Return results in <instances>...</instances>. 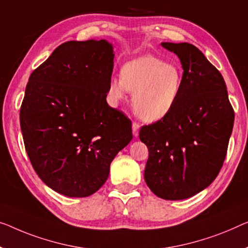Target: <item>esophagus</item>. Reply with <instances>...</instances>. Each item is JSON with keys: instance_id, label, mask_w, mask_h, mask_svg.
Masks as SVG:
<instances>
[{"instance_id": "34e87169", "label": "esophagus", "mask_w": 248, "mask_h": 248, "mask_svg": "<svg viewBox=\"0 0 248 248\" xmlns=\"http://www.w3.org/2000/svg\"><path fill=\"white\" fill-rule=\"evenodd\" d=\"M139 128H140L139 124L132 123V134H134L135 137H137V136L139 135Z\"/></svg>"}]
</instances>
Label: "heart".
<instances>
[{
  "instance_id": "heart-1",
  "label": "heart",
  "mask_w": 248,
  "mask_h": 248,
  "mask_svg": "<svg viewBox=\"0 0 248 248\" xmlns=\"http://www.w3.org/2000/svg\"><path fill=\"white\" fill-rule=\"evenodd\" d=\"M183 87V72L151 54L141 55L121 68L120 77L109 81L108 95L113 105L132 94V107L140 119L155 123L168 116L178 101Z\"/></svg>"
}]
</instances>
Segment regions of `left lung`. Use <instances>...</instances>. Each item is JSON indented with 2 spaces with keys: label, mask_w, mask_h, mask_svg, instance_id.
I'll return each instance as SVG.
<instances>
[{
  "label": "left lung",
  "mask_w": 248,
  "mask_h": 248,
  "mask_svg": "<svg viewBox=\"0 0 248 248\" xmlns=\"http://www.w3.org/2000/svg\"><path fill=\"white\" fill-rule=\"evenodd\" d=\"M182 62L183 87L171 112L142 125L139 138L149 151L145 180L153 193L180 201L204 190L223 167L234 125V110L223 76L189 43L162 42Z\"/></svg>",
  "instance_id": "left-lung-1"
}]
</instances>
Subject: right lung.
<instances>
[{"mask_svg": "<svg viewBox=\"0 0 248 248\" xmlns=\"http://www.w3.org/2000/svg\"><path fill=\"white\" fill-rule=\"evenodd\" d=\"M106 40L62 43L30 76L20 124L42 182L68 197L94 194L132 139L131 121L107 103L113 70Z\"/></svg>", "mask_w": 248, "mask_h": 248, "instance_id": "right-lung-1", "label": "right lung"}]
</instances>
